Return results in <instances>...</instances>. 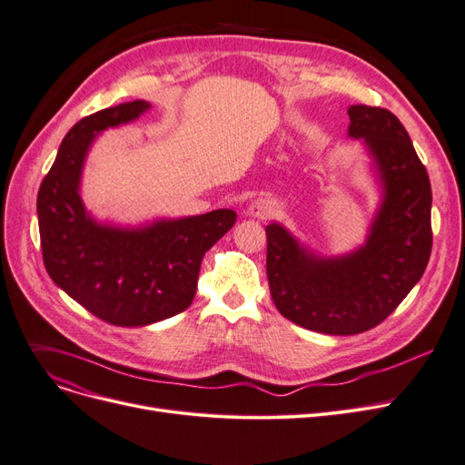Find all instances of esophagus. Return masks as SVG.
<instances>
[{"label":"esophagus","instance_id":"obj_1","mask_svg":"<svg viewBox=\"0 0 465 465\" xmlns=\"http://www.w3.org/2000/svg\"><path fill=\"white\" fill-rule=\"evenodd\" d=\"M277 211V203L268 197H258L247 205V216L251 218H266Z\"/></svg>","mask_w":465,"mask_h":465}]
</instances>
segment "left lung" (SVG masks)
I'll return each mask as SVG.
<instances>
[{"label":"left lung","mask_w":465,"mask_h":465,"mask_svg":"<svg viewBox=\"0 0 465 465\" xmlns=\"http://www.w3.org/2000/svg\"><path fill=\"white\" fill-rule=\"evenodd\" d=\"M348 136L367 152L378 205L365 243L319 254L279 222L266 226L273 304L294 325L321 334L365 332L421 279L431 254V184L401 121L383 108H348Z\"/></svg>","instance_id":"8db88e82"}]
</instances>
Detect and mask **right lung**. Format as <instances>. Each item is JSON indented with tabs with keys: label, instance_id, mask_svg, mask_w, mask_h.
Returning a JSON list of instances; mask_svg holds the SVG:
<instances>
[{
	"label": "right lung",
	"instance_id": "obj_1",
	"mask_svg": "<svg viewBox=\"0 0 465 465\" xmlns=\"http://www.w3.org/2000/svg\"><path fill=\"white\" fill-rule=\"evenodd\" d=\"M150 108L146 100H133L77 121L37 193L49 277L77 304L117 327H146L184 312L195 296L201 260L237 218L232 209H216L131 226L87 211L82 178L94 140Z\"/></svg>",
	"mask_w": 465,
	"mask_h": 465
}]
</instances>
